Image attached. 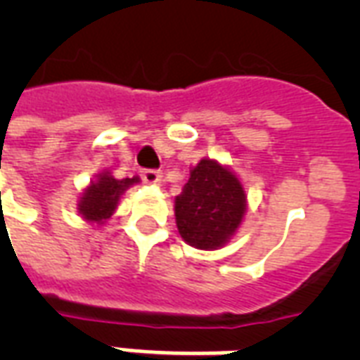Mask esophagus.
I'll return each mask as SVG.
<instances>
[{"instance_id": "esophagus-1", "label": "esophagus", "mask_w": 360, "mask_h": 360, "mask_svg": "<svg viewBox=\"0 0 360 360\" xmlns=\"http://www.w3.org/2000/svg\"><path fill=\"white\" fill-rule=\"evenodd\" d=\"M141 179L146 181V183H151V185H157L162 179V175L157 169H141Z\"/></svg>"}]
</instances>
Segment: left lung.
<instances>
[{"label":"left lung","mask_w":360,"mask_h":360,"mask_svg":"<svg viewBox=\"0 0 360 360\" xmlns=\"http://www.w3.org/2000/svg\"><path fill=\"white\" fill-rule=\"evenodd\" d=\"M246 192L236 172L214 158H202L175 196L181 239L200 250H219L236 236L246 214Z\"/></svg>","instance_id":"obj_1"}]
</instances>
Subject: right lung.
Returning <instances> with one entry per match:
<instances>
[{"label": "right lung", "mask_w": 360, "mask_h": 360, "mask_svg": "<svg viewBox=\"0 0 360 360\" xmlns=\"http://www.w3.org/2000/svg\"><path fill=\"white\" fill-rule=\"evenodd\" d=\"M138 183H140L138 175L127 179H115L112 172L104 169L95 175V179L89 181V185L82 191L78 200V214L91 226H103L115 213L124 191Z\"/></svg>", "instance_id": "right-lung-1"}]
</instances>
